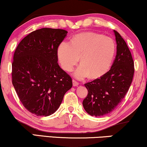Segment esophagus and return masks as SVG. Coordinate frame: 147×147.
Here are the masks:
<instances>
[{
  "label": "esophagus",
  "mask_w": 147,
  "mask_h": 147,
  "mask_svg": "<svg viewBox=\"0 0 147 147\" xmlns=\"http://www.w3.org/2000/svg\"><path fill=\"white\" fill-rule=\"evenodd\" d=\"M80 83L76 81V80H73V85L74 86H78V85H79Z\"/></svg>",
  "instance_id": "34e87169"
}]
</instances>
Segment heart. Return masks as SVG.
Returning <instances> with one entry per match:
<instances>
[{
	"label": "heart",
	"instance_id": "b5f03b06",
	"mask_svg": "<svg viewBox=\"0 0 147 147\" xmlns=\"http://www.w3.org/2000/svg\"><path fill=\"white\" fill-rule=\"evenodd\" d=\"M116 46L112 38L95 33H84L76 35L71 43L62 42L58 47L57 57L62 69L71 71L78 63L75 76L98 78L109 69L116 53Z\"/></svg>",
	"mask_w": 147,
	"mask_h": 147
}]
</instances>
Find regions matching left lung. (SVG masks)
I'll return each instance as SVG.
<instances>
[{
  "instance_id": "1",
  "label": "left lung",
  "mask_w": 147,
  "mask_h": 147,
  "mask_svg": "<svg viewBox=\"0 0 147 147\" xmlns=\"http://www.w3.org/2000/svg\"><path fill=\"white\" fill-rule=\"evenodd\" d=\"M114 32L117 51L111 68L100 78L84 84L88 93L83 106L90 115L96 117L110 114L117 107L133 79L134 61L129 48L120 34Z\"/></svg>"
}]
</instances>
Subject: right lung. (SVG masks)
Here are the masks:
<instances>
[{
  "label": "right lung",
  "instance_id": "right-lung-1",
  "mask_svg": "<svg viewBox=\"0 0 147 147\" xmlns=\"http://www.w3.org/2000/svg\"><path fill=\"white\" fill-rule=\"evenodd\" d=\"M67 31L42 28L24 37L16 48L12 83L26 109L47 116L59 107L72 80L57 63V49Z\"/></svg>",
  "mask_w": 147,
  "mask_h": 147
}]
</instances>
